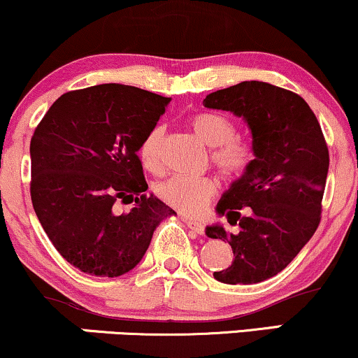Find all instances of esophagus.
Returning a JSON list of instances; mask_svg holds the SVG:
<instances>
[{
  "instance_id": "1",
  "label": "esophagus",
  "mask_w": 358,
  "mask_h": 358,
  "mask_svg": "<svg viewBox=\"0 0 358 358\" xmlns=\"http://www.w3.org/2000/svg\"><path fill=\"white\" fill-rule=\"evenodd\" d=\"M183 222L188 225V229H192L193 232H196V234H203L205 232V225L202 224V222H199L195 219H188V217H185Z\"/></svg>"
}]
</instances>
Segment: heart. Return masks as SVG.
<instances>
[{
    "label": "heart",
    "mask_w": 358,
    "mask_h": 358,
    "mask_svg": "<svg viewBox=\"0 0 358 358\" xmlns=\"http://www.w3.org/2000/svg\"><path fill=\"white\" fill-rule=\"evenodd\" d=\"M188 124L200 141L210 146L208 156L217 171L229 182H236L244 176L252 166L254 148L249 141L236 134V124L229 117L219 113L202 110L188 119ZM163 139L165 131L162 126L151 127L141 139L138 155L143 166L148 171L162 170ZM155 193L162 202H165L175 210L195 215L207 207L217 193V182L212 176H185L175 175L159 182L155 187Z\"/></svg>",
    "instance_id": "heart-1"
}]
</instances>
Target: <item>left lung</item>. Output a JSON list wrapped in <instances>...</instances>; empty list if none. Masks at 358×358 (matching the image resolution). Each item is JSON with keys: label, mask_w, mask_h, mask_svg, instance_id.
<instances>
[{"label": "left lung", "mask_w": 358, "mask_h": 358, "mask_svg": "<svg viewBox=\"0 0 358 358\" xmlns=\"http://www.w3.org/2000/svg\"><path fill=\"white\" fill-rule=\"evenodd\" d=\"M203 104L244 117L256 153L217 205L239 232L207 227L208 237L227 241L234 252L232 264L213 278L225 285L266 281L298 256L322 220L330 165L323 131L301 96L268 82H241L208 94Z\"/></svg>", "instance_id": "1"}]
</instances>
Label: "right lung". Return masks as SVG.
<instances>
[{
    "mask_svg": "<svg viewBox=\"0 0 358 358\" xmlns=\"http://www.w3.org/2000/svg\"><path fill=\"white\" fill-rule=\"evenodd\" d=\"M170 97L122 84L60 96L30 143V195L45 234L82 273L117 278L141 261L156 225L175 213L148 196L138 148ZM135 202L117 216L113 203Z\"/></svg>",
    "mask_w": 358,
    "mask_h": 358,
    "instance_id": "right-lung-1",
    "label": "right lung"
}]
</instances>
